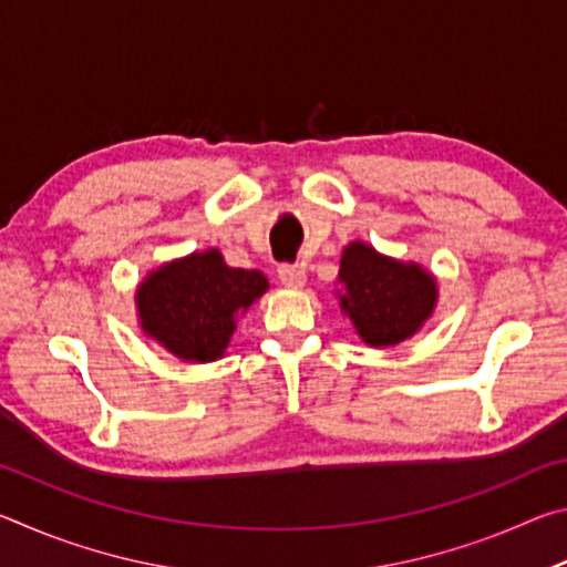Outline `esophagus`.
Returning a JSON list of instances; mask_svg holds the SVG:
<instances>
[{
  "instance_id": "34e87169",
  "label": "esophagus",
  "mask_w": 567,
  "mask_h": 567,
  "mask_svg": "<svg viewBox=\"0 0 567 567\" xmlns=\"http://www.w3.org/2000/svg\"><path fill=\"white\" fill-rule=\"evenodd\" d=\"M277 275H280V282L285 287H292V290H300L307 282L305 265H280L277 267Z\"/></svg>"
}]
</instances>
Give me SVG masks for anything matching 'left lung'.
I'll return each instance as SVG.
<instances>
[{
  "label": "left lung",
  "mask_w": 567,
  "mask_h": 567,
  "mask_svg": "<svg viewBox=\"0 0 567 567\" xmlns=\"http://www.w3.org/2000/svg\"><path fill=\"white\" fill-rule=\"evenodd\" d=\"M340 310L370 348H392L417 334L437 307V277L417 262L378 252L352 239L342 249Z\"/></svg>",
  "instance_id": "obj_1"
}]
</instances>
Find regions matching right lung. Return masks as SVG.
Masks as SVG:
<instances>
[{
    "mask_svg": "<svg viewBox=\"0 0 567 567\" xmlns=\"http://www.w3.org/2000/svg\"><path fill=\"white\" fill-rule=\"evenodd\" d=\"M270 290L260 270L229 267L217 247L189 252L150 270L134 292L140 328L185 362H215L237 330V318Z\"/></svg>",
    "mask_w": 567,
    "mask_h": 567,
    "instance_id": "right-lung-1",
    "label": "right lung"
}]
</instances>
